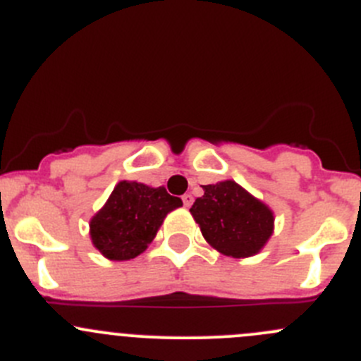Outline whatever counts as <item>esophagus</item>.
I'll return each mask as SVG.
<instances>
[{"label": "esophagus", "instance_id": "1", "mask_svg": "<svg viewBox=\"0 0 361 361\" xmlns=\"http://www.w3.org/2000/svg\"><path fill=\"white\" fill-rule=\"evenodd\" d=\"M181 201H183L185 208H190V206H192V202H194V197H192L190 194H185L183 197H181Z\"/></svg>", "mask_w": 361, "mask_h": 361}]
</instances>
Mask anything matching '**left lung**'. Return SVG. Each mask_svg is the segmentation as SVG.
Returning a JSON list of instances; mask_svg holds the SVG:
<instances>
[{
  "label": "left lung",
  "instance_id": "1",
  "mask_svg": "<svg viewBox=\"0 0 361 361\" xmlns=\"http://www.w3.org/2000/svg\"><path fill=\"white\" fill-rule=\"evenodd\" d=\"M190 213L204 240L229 257L255 255L274 234V212L233 180L202 185Z\"/></svg>",
  "mask_w": 361,
  "mask_h": 361
}]
</instances>
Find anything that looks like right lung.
<instances>
[{
    "instance_id": "obj_1",
    "label": "right lung",
    "mask_w": 361,
    "mask_h": 361,
    "mask_svg": "<svg viewBox=\"0 0 361 361\" xmlns=\"http://www.w3.org/2000/svg\"><path fill=\"white\" fill-rule=\"evenodd\" d=\"M183 204L164 187L120 181L90 222L97 250L111 261H128L148 248L169 212Z\"/></svg>"
}]
</instances>
